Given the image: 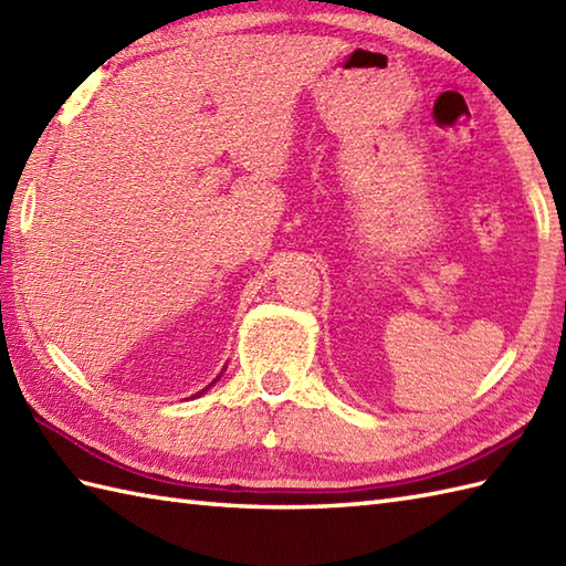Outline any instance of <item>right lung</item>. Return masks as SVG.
I'll list each match as a JSON object with an SVG mask.
<instances>
[{
	"label": "right lung",
	"mask_w": 566,
	"mask_h": 566,
	"mask_svg": "<svg viewBox=\"0 0 566 566\" xmlns=\"http://www.w3.org/2000/svg\"><path fill=\"white\" fill-rule=\"evenodd\" d=\"M213 381H216V379H213ZM213 381H211V384H209V387H213ZM209 387H207V389H201V391H199V394H197V396H201V394H203V391H209Z\"/></svg>",
	"instance_id": "1"
}]
</instances>
